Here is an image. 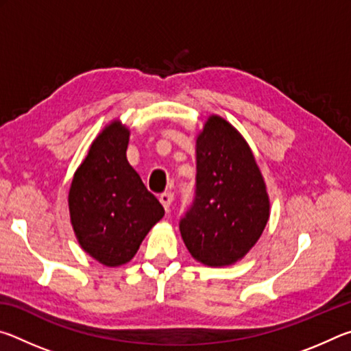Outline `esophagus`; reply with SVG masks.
Segmentation results:
<instances>
[{"mask_svg":"<svg viewBox=\"0 0 351 351\" xmlns=\"http://www.w3.org/2000/svg\"><path fill=\"white\" fill-rule=\"evenodd\" d=\"M159 201H161V204L164 206V209L165 210H170V206H171V203H173V193L171 192H165V193H162L161 197H159Z\"/></svg>","mask_w":351,"mask_h":351,"instance_id":"1","label":"esophagus"}]
</instances>
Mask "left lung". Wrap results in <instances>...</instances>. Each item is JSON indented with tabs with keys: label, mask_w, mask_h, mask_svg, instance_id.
<instances>
[{
	"label": "left lung",
	"mask_w": 351,
	"mask_h": 351,
	"mask_svg": "<svg viewBox=\"0 0 351 351\" xmlns=\"http://www.w3.org/2000/svg\"><path fill=\"white\" fill-rule=\"evenodd\" d=\"M269 197L251 147L239 130L212 114L197 136V192L180 230L206 266L234 265L251 251L269 219Z\"/></svg>",
	"instance_id": "left-lung-1"
}]
</instances>
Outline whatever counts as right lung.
Returning <instances> with one entry per match:
<instances>
[{"instance_id": "right-lung-1", "label": "right lung", "mask_w": 351, "mask_h": 351, "mask_svg": "<svg viewBox=\"0 0 351 351\" xmlns=\"http://www.w3.org/2000/svg\"><path fill=\"white\" fill-rule=\"evenodd\" d=\"M130 128L114 119L93 141L69 187L71 224L80 247L108 268L132 260L164 207L127 161Z\"/></svg>"}]
</instances>
